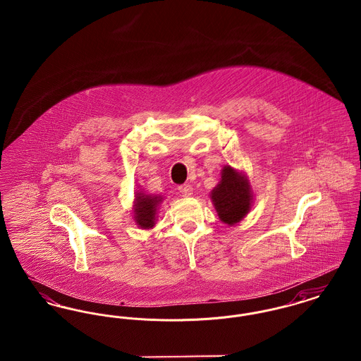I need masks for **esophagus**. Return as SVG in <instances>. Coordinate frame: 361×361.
Listing matches in <instances>:
<instances>
[{
    "label": "esophagus",
    "instance_id": "34e87169",
    "mask_svg": "<svg viewBox=\"0 0 361 361\" xmlns=\"http://www.w3.org/2000/svg\"><path fill=\"white\" fill-rule=\"evenodd\" d=\"M178 190H180V193H181L183 196H190V195L193 193V188H192V185H189V184L180 185Z\"/></svg>",
    "mask_w": 361,
    "mask_h": 361
}]
</instances>
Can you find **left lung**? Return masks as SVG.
<instances>
[{
	"label": "left lung",
	"mask_w": 361,
	"mask_h": 361,
	"mask_svg": "<svg viewBox=\"0 0 361 361\" xmlns=\"http://www.w3.org/2000/svg\"><path fill=\"white\" fill-rule=\"evenodd\" d=\"M211 200L224 224L228 226L238 224L250 211L253 202L247 177L230 165H226L219 184L211 192Z\"/></svg>",
	"instance_id": "1"
}]
</instances>
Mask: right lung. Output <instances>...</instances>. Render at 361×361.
Returning a JSON list of instances; mask_svg holds the SVG:
<instances>
[{
	"instance_id": "1",
	"label": "right lung",
	"mask_w": 361,
	"mask_h": 361,
	"mask_svg": "<svg viewBox=\"0 0 361 361\" xmlns=\"http://www.w3.org/2000/svg\"><path fill=\"white\" fill-rule=\"evenodd\" d=\"M162 202L161 196L147 195L143 190L135 192L134 202V221L140 228H152L154 226L155 214L158 204Z\"/></svg>"
}]
</instances>
